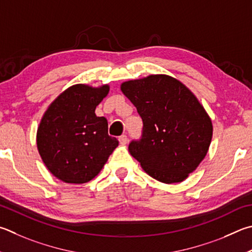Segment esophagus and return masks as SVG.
Masks as SVG:
<instances>
[{
    "instance_id": "34e87169",
    "label": "esophagus",
    "mask_w": 252,
    "mask_h": 252,
    "mask_svg": "<svg viewBox=\"0 0 252 252\" xmlns=\"http://www.w3.org/2000/svg\"><path fill=\"white\" fill-rule=\"evenodd\" d=\"M119 142H120L121 145H126L127 143V136L126 134L119 136Z\"/></svg>"
}]
</instances>
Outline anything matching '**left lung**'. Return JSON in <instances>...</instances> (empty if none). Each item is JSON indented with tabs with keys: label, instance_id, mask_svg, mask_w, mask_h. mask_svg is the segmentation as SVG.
Returning <instances> with one entry per match:
<instances>
[{
	"label": "left lung",
	"instance_id": "obj_1",
	"mask_svg": "<svg viewBox=\"0 0 252 252\" xmlns=\"http://www.w3.org/2000/svg\"><path fill=\"white\" fill-rule=\"evenodd\" d=\"M121 91L143 121L129 152L145 173L165 184L181 183L208 152L213 123L196 95L174 77L150 75L122 82Z\"/></svg>",
	"mask_w": 252,
	"mask_h": 252
}]
</instances>
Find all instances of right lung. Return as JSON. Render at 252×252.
Listing matches in <instances>:
<instances>
[{"label":"right lung","instance_id":"obj_1","mask_svg":"<svg viewBox=\"0 0 252 252\" xmlns=\"http://www.w3.org/2000/svg\"><path fill=\"white\" fill-rule=\"evenodd\" d=\"M109 90V85L77 84L63 91L45 111L36 143L45 166L58 180L69 184L91 181L119 145L108 134L107 119L94 113Z\"/></svg>","mask_w":252,"mask_h":252}]
</instances>
